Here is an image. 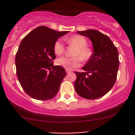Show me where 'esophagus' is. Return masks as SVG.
<instances>
[{"instance_id": "1", "label": "esophagus", "mask_w": 135, "mask_h": 135, "mask_svg": "<svg viewBox=\"0 0 135 135\" xmlns=\"http://www.w3.org/2000/svg\"><path fill=\"white\" fill-rule=\"evenodd\" d=\"M66 72L67 73V74H69V73L71 72V70H66Z\"/></svg>"}]
</instances>
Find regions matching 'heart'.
<instances>
[{
	"instance_id": "obj_1",
	"label": "heart",
	"mask_w": 135,
	"mask_h": 135,
	"mask_svg": "<svg viewBox=\"0 0 135 135\" xmlns=\"http://www.w3.org/2000/svg\"><path fill=\"white\" fill-rule=\"evenodd\" d=\"M66 41L69 44L75 47V49L73 53V56H74L72 58H60L56 61V64L58 65L62 66L66 70H71L80 65V60L83 61H86L89 60L92 55V52L90 48L87 46L88 42L84 37L79 35H74L66 38ZM53 49L55 55L58 56L62 55L65 50V46L61 39L57 40L55 42Z\"/></svg>"
}]
</instances>
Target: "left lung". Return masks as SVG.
<instances>
[{
	"label": "left lung",
	"mask_w": 135,
	"mask_h": 135,
	"mask_svg": "<svg viewBox=\"0 0 135 135\" xmlns=\"http://www.w3.org/2000/svg\"><path fill=\"white\" fill-rule=\"evenodd\" d=\"M77 33L90 38L94 52L83 68L86 72H75L74 87L80 97L94 100L107 93L115 83L119 66L118 51L110 38L99 31Z\"/></svg>",
	"instance_id": "obj_1"
}]
</instances>
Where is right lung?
<instances>
[{
    "label": "right lung",
    "mask_w": 135,
    "mask_h": 135,
    "mask_svg": "<svg viewBox=\"0 0 135 135\" xmlns=\"http://www.w3.org/2000/svg\"><path fill=\"white\" fill-rule=\"evenodd\" d=\"M68 32L40 26L21 41L15 57L16 74L23 90L30 97L47 100L58 93L66 73L62 66L53 65V46L59 37Z\"/></svg>",
    "instance_id": "right-lung-1"
}]
</instances>
